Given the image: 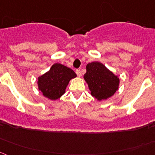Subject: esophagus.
<instances>
[{"instance_id": "34e87169", "label": "esophagus", "mask_w": 155, "mask_h": 155, "mask_svg": "<svg viewBox=\"0 0 155 155\" xmlns=\"http://www.w3.org/2000/svg\"><path fill=\"white\" fill-rule=\"evenodd\" d=\"M76 74H77V75H78V77L81 76V71L80 69H77V70H76Z\"/></svg>"}]
</instances>
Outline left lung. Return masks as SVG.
Instances as JSON below:
<instances>
[{
  "label": "left lung",
  "mask_w": 155,
  "mask_h": 155,
  "mask_svg": "<svg viewBox=\"0 0 155 155\" xmlns=\"http://www.w3.org/2000/svg\"><path fill=\"white\" fill-rule=\"evenodd\" d=\"M84 78L87 83L91 95L98 101L109 98L118 90L119 79L101 62L87 64Z\"/></svg>",
  "instance_id": "left-lung-1"
}]
</instances>
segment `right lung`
<instances>
[{
  "label": "right lung",
  "instance_id": "right-lung-1",
  "mask_svg": "<svg viewBox=\"0 0 155 155\" xmlns=\"http://www.w3.org/2000/svg\"><path fill=\"white\" fill-rule=\"evenodd\" d=\"M77 75L72 69L56 63L38 78V86L42 94L50 100H57L65 92L71 79Z\"/></svg>",
  "mask_w": 155,
  "mask_h": 155
}]
</instances>
